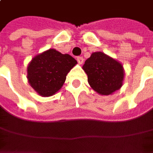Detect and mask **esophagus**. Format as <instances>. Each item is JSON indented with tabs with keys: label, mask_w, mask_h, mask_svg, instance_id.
Returning <instances> with one entry per match:
<instances>
[{
	"label": "esophagus",
	"mask_w": 153,
	"mask_h": 153,
	"mask_svg": "<svg viewBox=\"0 0 153 153\" xmlns=\"http://www.w3.org/2000/svg\"><path fill=\"white\" fill-rule=\"evenodd\" d=\"M76 60H77L79 65H82V64L83 63V61H84V59H83L82 57H77V58H76Z\"/></svg>",
	"instance_id": "1"
}]
</instances>
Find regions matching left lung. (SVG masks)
Here are the masks:
<instances>
[{
  "label": "left lung",
  "instance_id": "8db88e82",
  "mask_svg": "<svg viewBox=\"0 0 153 153\" xmlns=\"http://www.w3.org/2000/svg\"><path fill=\"white\" fill-rule=\"evenodd\" d=\"M82 69L90 87L101 95L111 94L123 86L124 70L122 64L102 52L93 53Z\"/></svg>",
  "mask_w": 153,
  "mask_h": 153
}]
</instances>
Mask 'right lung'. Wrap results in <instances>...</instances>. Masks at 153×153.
Wrapping results in <instances>:
<instances>
[{
	"label": "right lung",
	"instance_id": "add662e5",
	"mask_svg": "<svg viewBox=\"0 0 153 153\" xmlns=\"http://www.w3.org/2000/svg\"><path fill=\"white\" fill-rule=\"evenodd\" d=\"M76 64L73 57L51 48L35 56L30 62L28 82L41 96H52L61 88L67 74Z\"/></svg>",
	"mask_w": 153,
	"mask_h": 153
}]
</instances>
